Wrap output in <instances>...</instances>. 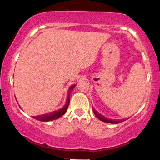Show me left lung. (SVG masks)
<instances>
[{
	"instance_id": "8db88e82",
	"label": "left lung",
	"mask_w": 160,
	"mask_h": 160,
	"mask_svg": "<svg viewBox=\"0 0 160 160\" xmlns=\"http://www.w3.org/2000/svg\"><path fill=\"white\" fill-rule=\"evenodd\" d=\"M92 110H93V113H94L95 117H96L98 120H100L101 121H102V122H108V123H112V124H117V123H120V122H123V121L128 120V119H121V120H111V119L106 118L104 116L101 114L99 112L97 111L96 110H95V108H92Z\"/></svg>"
}]
</instances>
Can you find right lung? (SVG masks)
I'll use <instances>...</instances> for the list:
<instances>
[{
	"label": "right lung",
	"mask_w": 160,
	"mask_h": 160,
	"mask_svg": "<svg viewBox=\"0 0 160 160\" xmlns=\"http://www.w3.org/2000/svg\"><path fill=\"white\" fill-rule=\"evenodd\" d=\"M75 86H76V85H72L69 87L67 99H66V103L65 105L63 106V108H60V109L58 110V111L50 112L49 113H45V114L38 115V116H33L32 117L33 118L39 121H43V122H48V121L56 120V119H58L59 117H62V116L66 113V111H67L68 108V105L70 103V95H71V92H72L73 89L75 88Z\"/></svg>",
	"instance_id": "add662e5"
}]
</instances>
